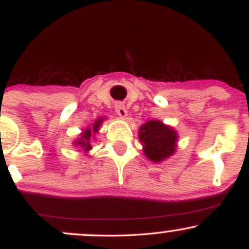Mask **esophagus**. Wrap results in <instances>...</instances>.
<instances>
[{"instance_id":"1","label":"esophagus","mask_w":249,"mask_h":249,"mask_svg":"<svg viewBox=\"0 0 249 249\" xmlns=\"http://www.w3.org/2000/svg\"><path fill=\"white\" fill-rule=\"evenodd\" d=\"M115 107H116L117 115H118L123 119H126L127 110H126V107H125V105L123 104V103H116Z\"/></svg>"}]
</instances>
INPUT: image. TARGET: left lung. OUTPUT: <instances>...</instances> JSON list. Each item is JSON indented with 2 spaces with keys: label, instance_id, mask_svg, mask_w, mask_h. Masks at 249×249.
<instances>
[{
  "label": "left lung",
  "instance_id": "obj_1",
  "mask_svg": "<svg viewBox=\"0 0 249 249\" xmlns=\"http://www.w3.org/2000/svg\"><path fill=\"white\" fill-rule=\"evenodd\" d=\"M139 141L148 160L161 162L173 156L178 146V133L161 121H148L139 127Z\"/></svg>",
  "mask_w": 249,
  "mask_h": 249
}]
</instances>
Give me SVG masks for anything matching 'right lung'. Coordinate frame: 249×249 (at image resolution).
Masks as SVG:
<instances>
[{
    "mask_svg": "<svg viewBox=\"0 0 249 249\" xmlns=\"http://www.w3.org/2000/svg\"><path fill=\"white\" fill-rule=\"evenodd\" d=\"M105 121V117H99L96 119V122L93 123L92 126H88L87 128L83 130V132L79 134L78 138L73 142V145L77 147H81L84 153H88L89 151L92 148L91 146V138L95 137L96 133H98L99 128H101L103 122Z\"/></svg>",
    "mask_w": 249,
    "mask_h": 249,
    "instance_id": "add662e5",
    "label": "right lung"
}]
</instances>
